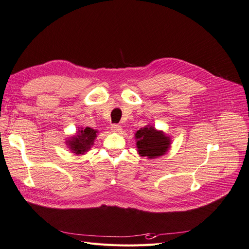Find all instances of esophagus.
I'll list each match as a JSON object with an SVG mask.
<instances>
[{
    "mask_svg": "<svg viewBox=\"0 0 249 249\" xmlns=\"http://www.w3.org/2000/svg\"><path fill=\"white\" fill-rule=\"evenodd\" d=\"M110 129H111V131H113V132H116V133L122 132V128H121V126L118 125V124H113V125H111V126H110Z\"/></svg>",
    "mask_w": 249,
    "mask_h": 249,
    "instance_id": "34e87169",
    "label": "esophagus"
}]
</instances>
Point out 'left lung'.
Listing matches in <instances>:
<instances>
[{
	"mask_svg": "<svg viewBox=\"0 0 249 249\" xmlns=\"http://www.w3.org/2000/svg\"><path fill=\"white\" fill-rule=\"evenodd\" d=\"M135 140L139 154L150 159L164 155L171 147L170 136L150 125L136 131Z\"/></svg>",
	"mask_w": 249,
	"mask_h": 249,
	"instance_id": "1",
	"label": "left lung"
}]
</instances>
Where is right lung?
I'll use <instances>...</instances> for the list:
<instances>
[{"instance_id":"obj_1","label":"right lung","mask_w":249,"mask_h":249,"mask_svg":"<svg viewBox=\"0 0 249 249\" xmlns=\"http://www.w3.org/2000/svg\"><path fill=\"white\" fill-rule=\"evenodd\" d=\"M97 133L98 130L92 129L90 127L81 128V130H78L76 134L71 136L68 141H66L67 146L72 151V153L76 155H83L93 146L94 140L97 136Z\"/></svg>"}]
</instances>
